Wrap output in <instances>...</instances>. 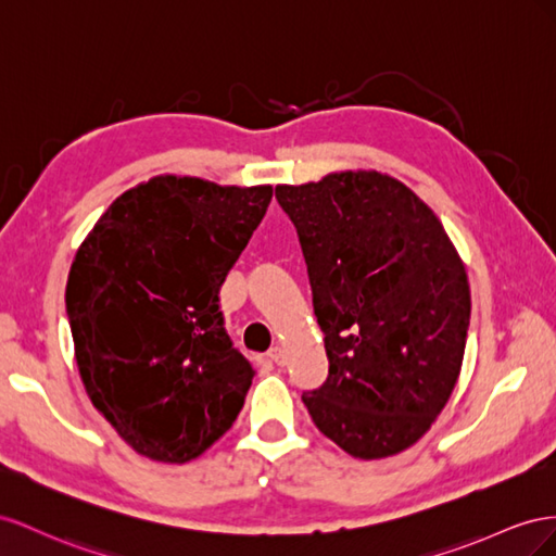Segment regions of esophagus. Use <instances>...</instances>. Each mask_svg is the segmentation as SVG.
I'll use <instances>...</instances> for the list:
<instances>
[{
  "mask_svg": "<svg viewBox=\"0 0 556 556\" xmlns=\"http://www.w3.org/2000/svg\"><path fill=\"white\" fill-rule=\"evenodd\" d=\"M267 358L273 361V363H277V366H283V361H287V354H283V349L281 346H273L267 352Z\"/></svg>",
  "mask_w": 556,
  "mask_h": 556,
  "instance_id": "1",
  "label": "esophagus"
}]
</instances>
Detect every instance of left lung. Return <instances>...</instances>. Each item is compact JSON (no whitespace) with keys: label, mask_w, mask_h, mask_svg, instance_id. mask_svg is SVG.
I'll list each match as a JSON object with an SVG mask.
<instances>
[{"label":"left lung","mask_w":556,"mask_h":556,"mask_svg":"<svg viewBox=\"0 0 556 556\" xmlns=\"http://www.w3.org/2000/svg\"><path fill=\"white\" fill-rule=\"evenodd\" d=\"M275 195L303 247L328 356L326 382L303 393L312 421L366 462L412 447L450 401L470 324L466 267L445 228L379 172Z\"/></svg>","instance_id":"8db88e82"}]
</instances>
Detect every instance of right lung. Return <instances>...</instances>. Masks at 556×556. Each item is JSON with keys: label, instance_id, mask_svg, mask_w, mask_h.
I'll return each mask as SVG.
<instances>
[{"label": "right lung", "instance_id": "1", "mask_svg": "<svg viewBox=\"0 0 556 556\" xmlns=\"http://www.w3.org/2000/svg\"><path fill=\"white\" fill-rule=\"evenodd\" d=\"M273 186L153 177L111 202L65 291L76 366L100 415L141 456L186 464L240 415L256 370L224 328L218 291Z\"/></svg>", "mask_w": 556, "mask_h": 556}]
</instances>
